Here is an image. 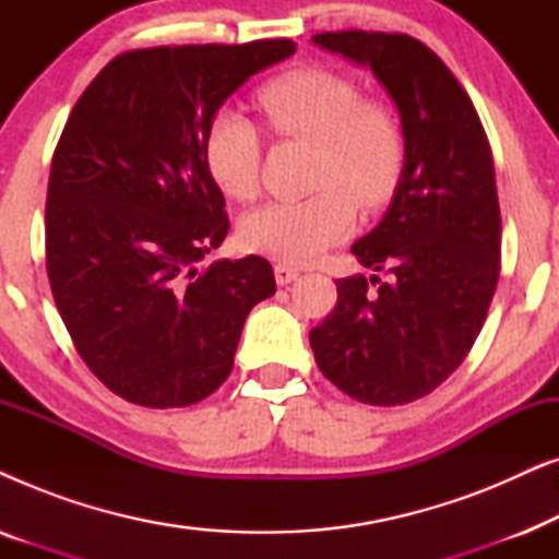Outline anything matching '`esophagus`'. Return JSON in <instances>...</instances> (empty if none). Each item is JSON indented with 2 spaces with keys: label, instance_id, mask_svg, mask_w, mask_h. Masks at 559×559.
<instances>
[{
  "label": "esophagus",
  "instance_id": "obj_1",
  "mask_svg": "<svg viewBox=\"0 0 559 559\" xmlns=\"http://www.w3.org/2000/svg\"><path fill=\"white\" fill-rule=\"evenodd\" d=\"M300 277V270L293 264H274V280H277V285H289V282H295Z\"/></svg>",
  "mask_w": 559,
  "mask_h": 559
}]
</instances>
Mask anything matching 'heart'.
<instances>
[{
	"label": "heart",
	"instance_id": "1",
	"mask_svg": "<svg viewBox=\"0 0 559 559\" xmlns=\"http://www.w3.org/2000/svg\"><path fill=\"white\" fill-rule=\"evenodd\" d=\"M257 106L274 134L316 144L310 170L316 190L251 211L241 224V241L280 262H312L354 231L356 205L379 211L392 201L404 170L402 124L386 106L364 102L356 81L318 66L266 81ZM205 165L234 201L259 193L262 134L247 114L221 109L213 117Z\"/></svg>",
	"mask_w": 559,
	"mask_h": 559
}]
</instances>
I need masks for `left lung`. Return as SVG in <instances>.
I'll return each mask as SVG.
<instances>
[{"mask_svg":"<svg viewBox=\"0 0 559 559\" xmlns=\"http://www.w3.org/2000/svg\"><path fill=\"white\" fill-rule=\"evenodd\" d=\"M312 43L369 68L404 134L384 218L350 251L379 274L338 280L310 331L320 371L373 407L415 402L468 356L499 282L501 213L486 132L455 75L409 35L323 33Z\"/></svg>","mask_w":559,"mask_h":559,"instance_id":"left-lung-1","label":"left lung"}]
</instances>
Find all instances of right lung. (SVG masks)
Wrapping results in <instances>:
<instances>
[{
	"label": "right lung",
	"instance_id": "obj_1",
	"mask_svg": "<svg viewBox=\"0 0 559 559\" xmlns=\"http://www.w3.org/2000/svg\"><path fill=\"white\" fill-rule=\"evenodd\" d=\"M293 52V40L129 50L66 121L48 277L75 350L121 400L167 409L216 392L249 310L277 289L262 257L201 266L228 234L205 134L236 88Z\"/></svg>",
	"mask_w": 559,
	"mask_h": 559
}]
</instances>
